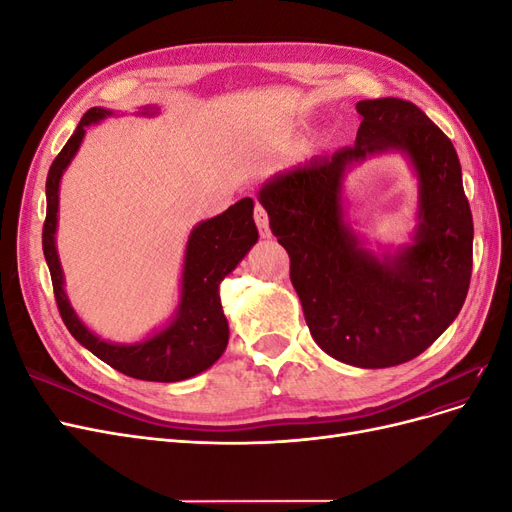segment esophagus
<instances>
[{
	"mask_svg": "<svg viewBox=\"0 0 512 512\" xmlns=\"http://www.w3.org/2000/svg\"><path fill=\"white\" fill-rule=\"evenodd\" d=\"M254 220H256L258 230H260V237H262V239H269V237H271V230H269V215H267V211L262 209L260 205H256V209H254Z\"/></svg>",
	"mask_w": 512,
	"mask_h": 512,
	"instance_id": "34e87169",
	"label": "esophagus"
}]
</instances>
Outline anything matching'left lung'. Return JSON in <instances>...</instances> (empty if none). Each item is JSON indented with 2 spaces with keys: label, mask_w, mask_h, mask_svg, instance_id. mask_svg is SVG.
I'll return each instance as SVG.
<instances>
[{
  "label": "left lung",
  "mask_w": 512,
  "mask_h": 512,
  "mask_svg": "<svg viewBox=\"0 0 512 512\" xmlns=\"http://www.w3.org/2000/svg\"><path fill=\"white\" fill-rule=\"evenodd\" d=\"M356 113L352 147L273 175L258 200L290 256L314 342L346 365L380 369L412 361L461 312L474 224L457 151L421 108L380 98L361 100ZM391 150L417 175V228L410 244L376 255L345 222L343 181L354 163Z\"/></svg>",
  "instance_id": "8db88e82"
}]
</instances>
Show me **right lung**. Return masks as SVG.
I'll return each instance as SVG.
<instances>
[{
    "label": "right lung",
    "instance_id": "add662e5",
    "mask_svg": "<svg viewBox=\"0 0 512 512\" xmlns=\"http://www.w3.org/2000/svg\"><path fill=\"white\" fill-rule=\"evenodd\" d=\"M156 106H145L138 115H156ZM106 108H91L76 126L66 147L51 164L46 177V222L42 228V250L51 271L55 301L61 320L72 337L100 361L136 380L181 382L198 376L220 359L228 344V320L220 301V284L232 273L245 254L258 241L254 224V200L241 198L224 213L196 224L188 237L181 271L179 305L162 329L153 331L143 342L115 344L96 335L76 316L66 294L55 232L59 213V183L79 151L85 130L102 119L113 117Z\"/></svg>",
    "mask_w": 512,
    "mask_h": 512
}]
</instances>
